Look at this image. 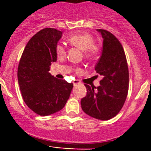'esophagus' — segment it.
<instances>
[{"instance_id": "obj_1", "label": "esophagus", "mask_w": 151, "mask_h": 151, "mask_svg": "<svg viewBox=\"0 0 151 151\" xmlns=\"http://www.w3.org/2000/svg\"><path fill=\"white\" fill-rule=\"evenodd\" d=\"M80 84H82V82L78 81V80H74L73 81V85H74V86H77V85H80Z\"/></svg>"}]
</instances>
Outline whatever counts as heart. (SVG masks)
Instances as JSON below:
<instances>
[{
  "label": "heart",
  "instance_id": "heart-1",
  "mask_svg": "<svg viewBox=\"0 0 151 151\" xmlns=\"http://www.w3.org/2000/svg\"><path fill=\"white\" fill-rule=\"evenodd\" d=\"M67 41L72 46L76 47L84 53V57L88 60H93L98 56L101 51L99 44L94 42V38L88 33H78L67 37ZM58 57H65L66 49L63 45H58L56 47Z\"/></svg>",
  "mask_w": 151,
  "mask_h": 151
}]
</instances>
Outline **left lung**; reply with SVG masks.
Masks as SVG:
<instances>
[{"instance_id": "left-lung-1", "label": "left lung", "mask_w": 151, "mask_h": 151, "mask_svg": "<svg viewBox=\"0 0 151 151\" xmlns=\"http://www.w3.org/2000/svg\"><path fill=\"white\" fill-rule=\"evenodd\" d=\"M97 31L104 39L102 54L95 65L96 73L102 79L97 88L85 85L87 94L81 100V106L82 110L90 116L108 120L118 114L126 99L129 68L119 41L108 31Z\"/></svg>"}]
</instances>
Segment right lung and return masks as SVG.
Masks as SVG:
<instances>
[{"label":"right lung","instance_id":"obj_1","mask_svg":"<svg viewBox=\"0 0 151 151\" xmlns=\"http://www.w3.org/2000/svg\"><path fill=\"white\" fill-rule=\"evenodd\" d=\"M62 35L52 28L39 31L29 41L19 63L17 77L24 102L40 116L62 110L73 88V83L49 73L51 63L57 61L56 47Z\"/></svg>","mask_w":151,"mask_h":151}]
</instances>
